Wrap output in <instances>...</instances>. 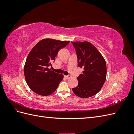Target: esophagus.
<instances>
[{"instance_id":"obj_1","label":"esophagus","mask_w":134,"mask_h":134,"mask_svg":"<svg viewBox=\"0 0 134 134\" xmlns=\"http://www.w3.org/2000/svg\"><path fill=\"white\" fill-rule=\"evenodd\" d=\"M65 78H66V79H69L71 78V76L70 75H65Z\"/></svg>"}]
</instances>
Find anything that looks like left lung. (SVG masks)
I'll list each match as a JSON object with an SVG mask.
<instances>
[{
    "instance_id": "8db88e82",
    "label": "left lung",
    "mask_w": 134,
    "mask_h": 134,
    "mask_svg": "<svg viewBox=\"0 0 134 134\" xmlns=\"http://www.w3.org/2000/svg\"><path fill=\"white\" fill-rule=\"evenodd\" d=\"M71 43L76 52L78 66L83 69L82 74L77 78L78 86L72 90L80 98L92 97L100 91L106 80V62L100 52L90 42Z\"/></svg>"
}]
</instances>
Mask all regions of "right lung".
Returning a JSON list of instances; mask_svg holds the SVG:
<instances>
[{"label":"right lung","mask_w":134,"mask_h":134,"mask_svg":"<svg viewBox=\"0 0 134 134\" xmlns=\"http://www.w3.org/2000/svg\"><path fill=\"white\" fill-rule=\"evenodd\" d=\"M69 42L44 38L30 51L24 66V74L28 87L36 94L49 96L58 87L64 76L51 71L48 66H51L59 51Z\"/></svg>","instance_id":"obj_1"}]
</instances>
